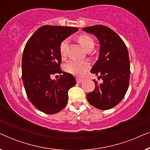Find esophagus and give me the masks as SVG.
Returning a JSON list of instances; mask_svg holds the SVG:
<instances>
[{
	"mask_svg": "<svg viewBox=\"0 0 150 150\" xmlns=\"http://www.w3.org/2000/svg\"><path fill=\"white\" fill-rule=\"evenodd\" d=\"M83 81H84L83 79H79V78H78V79H76V82H77V83H83Z\"/></svg>",
	"mask_w": 150,
	"mask_h": 150,
	"instance_id": "obj_1",
	"label": "esophagus"
}]
</instances>
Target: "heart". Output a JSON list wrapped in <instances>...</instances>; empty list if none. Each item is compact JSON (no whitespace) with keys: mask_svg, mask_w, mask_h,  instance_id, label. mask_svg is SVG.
Returning a JSON list of instances; mask_svg holds the SVG:
<instances>
[{"mask_svg":"<svg viewBox=\"0 0 150 150\" xmlns=\"http://www.w3.org/2000/svg\"><path fill=\"white\" fill-rule=\"evenodd\" d=\"M78 41L86 50L93 45V40L87 35H81L78 38ZM67 40H64L61 42L59 46V51L61 57H65L66 54V48ZM90 67L89 63L87 61L71 60L65 64V69L67 72L76 76H83Z\"/></svg>","mask_w":150,"mask_h":150,"instance_id":"obj_1","label":"heart"}]
</instances>
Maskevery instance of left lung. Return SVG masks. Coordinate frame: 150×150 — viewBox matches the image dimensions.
Here are the masks:
<instances>
[{
	"label": "left lung",
	"instance_id": "1",
	"mask_svg": "<svg viewBox=\"0 0 150 150\" xmlns=\"http://www.w3.org/2000/svg\"><path fill=\"white\" fill-rule=\"evenodd\" d=\"M83 30L99 40V57L91 72L103 81L98 84L94 80L96 88L87 94V99L98 109H110L120 103L128 90L130 74L128 49L122 38L107 26L95 25Z\"/></svg>",
	"mask_w": 150,
	"mask_h": 150
}]
</instances>
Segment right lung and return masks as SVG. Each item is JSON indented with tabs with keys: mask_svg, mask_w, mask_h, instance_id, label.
<instances>
[{
	"mask_svg": "<svg viewBox=\"0 0 150 150\" xmlns=\"http://www.w3.org/2000/svg\"><path fill=\"white\" fill-rule=\"evenodd\" d=\"M79 30L76 27L45 25L39 28L24 47L22 75L28 99L38 110L57 113L65 108L69 89L76 84L71 74L62 71L59 46L62 41ZM60 78L52 80L53 74Z\"/></svg>",
	"mask_w": 150,
	"mask_h": 150,
	"instance_id": "obj_1",
	"label": "right lung"
}]
</instances>
